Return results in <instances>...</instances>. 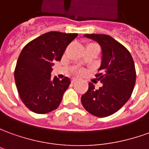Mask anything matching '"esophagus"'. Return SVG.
I'll return each instance as SVG.
<instances>
[{
	"mask_svg": "<svg viewBox=\"0 0 149 149\" xmlns=\"http://www.w3.org/2000/svg\"><path fill=\"white\" fill-rule=\"evenodd\" d=\"M77 81H78L77 79H71V83H72V84H74V83H76Z\"/></svg>",
	"mask_w": 149,
	"mask_h": 149,
	"instance_id": "1",
	"label": "esophagus"
}]
</instances>
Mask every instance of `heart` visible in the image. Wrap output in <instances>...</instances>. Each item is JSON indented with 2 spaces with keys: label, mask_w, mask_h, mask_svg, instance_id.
I'll return each instance as SVG.
<instances>
[{
  "label": "heart",
  "mask_w": 149,
  "mask_h": 149,
  "mask_svg": "<svg viewBox=\"0 0 149 149\" xmlns=\"http://www.w3.org/2000/svg\"><path fill=\"white\" fill-rule=\"evenodd\" d=\"M91 44H92V43H91ZM90 45V44H89ZM84 72V70L83 69H78V70H76L75 71H74V73H76V74H82V73Z\"/></svg>",
  "instance_id": "heart-1"
}]
</instances>
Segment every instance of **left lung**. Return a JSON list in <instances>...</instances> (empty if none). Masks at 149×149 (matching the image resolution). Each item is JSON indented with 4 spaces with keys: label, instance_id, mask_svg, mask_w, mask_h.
<instances>
[{
    "label": "left lung",
    "instance_id": "1",
    "mask_svg": "<svg viewBox=\"0 0 149 149\" xmlns=\"http://www.w3.org/2000/svg\"><path fill=\"white\" fill-rule=\"evenodd\" d=\"M97 41L102 49V62L96 74L103 86L98 90L92 83L81 97L84 109L99 118L118 111L130 99L136 79L135 63L126 47L104 34H85Z\"/></svg>",
    "mask_w": 149,
    "mask_h": 149
}]
</instances>
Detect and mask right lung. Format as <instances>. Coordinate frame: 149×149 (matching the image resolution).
Listing matches in <instances>:
<instances>
[{
    "label": "right lung",
    "instance_id": "1",
    "mask_svg": "<svg viewBox=\"0 0 149 149\" xmlns=\"http://www.w3.org/2000/svg\"><path fill=\"white\" fill-rule=\"evenodd\" d=\"M77 33L49 31L22 49L14 70V79L22 101L31 111L44 114L55 110L70 80L51 79L52 65L61 61L65 49Z\"/></svg>",
    "mask_w": 149,
    "mask_h": 149
}]
</instances>
